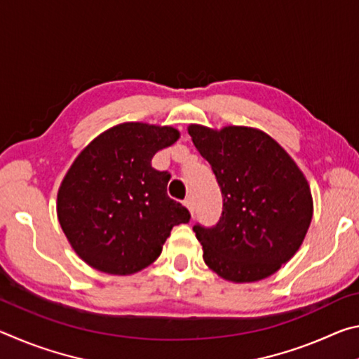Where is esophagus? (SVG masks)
Returning a JSON list of instances; mask_svg holds the SVG:
<instances>
[{
    "label": "esophagus",
    "instance_id": "34e87169",
    "mask_svg": "<svg viewBox=\"0 0 359 359\" xmlns=\"http://www.w3.org/2000/svg\"><path fill=\"white\" fill-rule=\"evenodd\" d=\"M185 205H187L188 212H190L191 217H193V214H194V203H193V199L191 198H187L185 199Z\"/></svg>",
    "mask_w": 359,
    "mask_h": 359
}]
</instances>
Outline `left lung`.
Masks as SVG:
<instances>
[{
  "label": "left lung",
  "instance_id": "1",
  "mask_svg": "<svg viewBox=\"0 0 359 359\" xmlns=\"http://www.w3.org/2000/svg\"><path fill=\"white\" fill-rule=\"evenodd\" d=\"M188 135L209 161L223 198L214 228L193 226L204 263L234 283L272 276L299 250L311 226L313 201L306 175L261 130L190 125Z\"/></svg>",
  "mask_w": 359,
  "mask_h": 359
}]
</instances>
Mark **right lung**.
Listing matches in <instances>:
<instances>
[{"instance_id": "add662e5", "label": "right lung", "mask_w": 359, "mask_h": 359, "mask_svg": "<svg viewBox=\"0 0 359 359\" xmlns=\"http://www.w3.org/2000/svg\"><path fill=\"white\" fill-rule=\"evenodd\" d=\"M180 137L172 126L126 121L101 133L72 163L57 194V215L79 258L112 276L142 271L160 257L190 212L168 196L169 175L151 168Z\"/></svg>"}]
</instances>
